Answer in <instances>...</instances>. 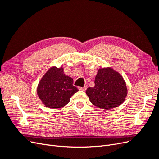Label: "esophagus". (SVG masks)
Segmentation results:
<instances>
[{"instance_id":"obj_1","label":"esophagus","mask_w":159,"mask_h":159,"mask_svg":"<svg viewBox=\"0 0 159 159\" xmlns=\"http://www.w3.org/2000/svg\"><path fill=\"white\" fill-rule=\"evenodd\" d=\"M86 89H87V87L86 86H84V87H78L79 90H82V91H85Z\"/></svg>"}]
</instances>
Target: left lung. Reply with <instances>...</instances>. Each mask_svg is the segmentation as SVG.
<instances>
[{"label": "left lung", "instance_id": "8db88e82", "mask_svg": "<svg viewBox=\"0 0 159 159\" xmlns=\"http://www.w3.org/2000/svg\"><path fill=\"white\" fill-rule=\"evenodd\" d=\"M86 94L95 106L109 109L123 103L127 94L125 82L118 72L111 68L98 70L95 78V86L89 87Z\"/></svg>", "mask_w": 159, "mask_h": 159}]
</instances>
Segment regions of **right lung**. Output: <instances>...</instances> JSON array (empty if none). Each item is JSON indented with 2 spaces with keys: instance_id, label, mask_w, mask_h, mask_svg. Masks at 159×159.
Segmentation results:
<instances>
[{
  "instance_id": "add662e5",
  "label": "right lung",
  "mask_w": 159,
  "mask_h": 159,
  "mask_svg": "<svg viewBox=\"0 0 159 159\" xmlns=\"http://www.w3.org/2000/svg\"><path fill=\"white\" fill-rule=\"evenodd\" d=\"M63 68L53 67L48 71L38 84L37 93L46 107L60 108L68 104L77 91L74 80L64 74Z\"/></svg>"
}]
</instances>
